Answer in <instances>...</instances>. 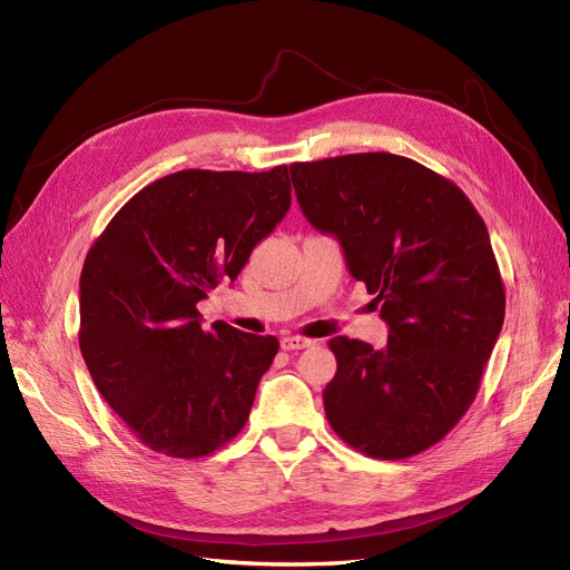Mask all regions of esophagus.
<instances>
[{
  "label": "esophagus",
  "mask_w": 570,
  "mask_h": 570,
  "mask_svg": "<svg viewBox=\"0 0 570 570\" xmlns=\"http://www.w3.org/2000/svg\"><path fill=\"white\" fill-rule=\"evenodd\" d=\"M312 344H314V340H306V337H299V335H287V337L281 340V347H283L285 352L306 350V347H312Z\"/></svg>",
  "instance_id": "esophagus-1"
}]
</instances>
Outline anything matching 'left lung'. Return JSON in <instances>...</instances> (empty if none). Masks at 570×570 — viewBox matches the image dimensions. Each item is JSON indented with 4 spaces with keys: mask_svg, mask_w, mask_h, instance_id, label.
I'll return each instance as SVG.
<instances>
[{
    "mask_svg": "<svg viewBox=\"0 0 570 570\" xmlns=\"http://www.w3.org/2000/svg\"><path fill=\"white\" fill-rule=\"evenodd\" d=\"M306 220L342 245L390 325L387 344L333 337L327 423L373 459L440 442L480 390L507 295L485 220L461 189L390 151L292 164Z\"/></svg>",
    "mask_w": 570,
    "mask_h": 570,
    "instance_id": "1",
    "label": "left lung"
}]
</instances>
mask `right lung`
<instances>
[{"mask_svg":"<svg viewBox=\"0 0 570 570\" xmlns=\"http://www.w3.org/2000/svg\"><path fill=\"white\" fill-rule=\"evenodd\" d=\"M287 166L189 168L130 197L85 256L78 342L116 416L151 452L202 459L245 428L278 337L199 323L289 209Z\"/></svg>","mask_w":570,"mask_h":570,"instance_id":"add662e5","label":"right lung"}]
</instances>
